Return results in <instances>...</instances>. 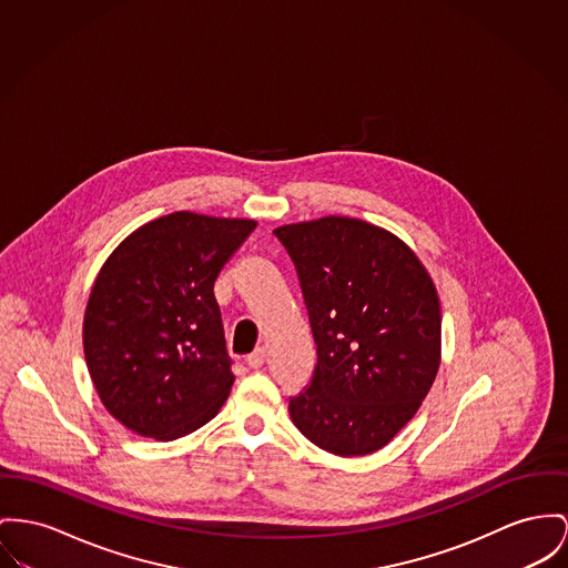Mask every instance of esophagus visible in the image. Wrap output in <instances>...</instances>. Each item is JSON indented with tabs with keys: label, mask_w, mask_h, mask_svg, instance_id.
Returning a JSON list of instances; mask_svg holds the SVG:
<instances>
[{
	"label": "esophagus",
	"mask_w": 568,
	"mask_h": 568,
	"mask_svg": "<svg viewBox=\"0 0 568 568\" xmlns=\"http://www.w3.org/2000/svg\"><path fill=\"white\" fill-rule=\"evenodd\" d=\"M265 359H266L265 348H263V346H258V348H256V351H254V353H250V355H247V359H245V364H247V366H250V368H261V366H263V364H265Z\"/></svg>",
	"instance_id": "esophagus-1"
}]
</instances>
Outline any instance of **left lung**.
Instances as JSON below:
<instances>
[{
  "label": "left lung",
  "instance_id": "1",
  "mask_svg": "<svg viewBox=\"0 0 568 568\" xmlns=\"http://www.w3.org/2000/svg\"><path fill=\"white\" fill-rule=\"evenodd\" d=\"M273 234L295 265L316 342L291 417L327 453H377L416 416L439 371L435 284L398 236L362 220L329 215Z\"/></svg>",
  "mask_w": 568,
  "mask_h": 568
}]
</instances>
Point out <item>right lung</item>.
<instances>
[{
    "label": "right lung",
    "instance_id": "obj_1",
    "mask_svg": "<svg viewBox=\"0 0 568 568\" xmlns=\"http://www.w3.org/2000/svg\"><path fill=\"white\" fill-rule=\"evenodd\" d=\"M254 220L179 211L129 234L101 266L83 316V353L112 416L172 442L217 416L234 375L215 280Z\"/></svg>",
    "mask_w": 568,
    "mask_h": 568
}]
</instances>
